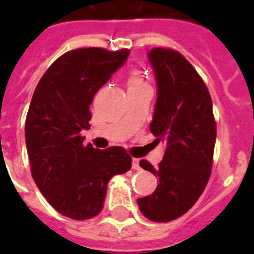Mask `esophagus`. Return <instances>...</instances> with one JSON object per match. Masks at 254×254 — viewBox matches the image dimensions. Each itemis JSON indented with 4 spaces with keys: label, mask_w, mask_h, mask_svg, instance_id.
I'll return each mask as SVG.
<instances>
[{
    "label": "esophagus",
    "mask_w": 254,
    "mask_h": 254,
    "mask_svg": "<svg viewBox=\"0 0 254 254\" xmlns=\"http://www.w3.org/2000/svg\"><path fill=\"white\" fill-rule=\"evenodd\" d=\"M131 169H133V170L141 169V167H139V159H137V158L131 159Z\"/></svg>",
    "instance_id": "1"
}]
</instances>
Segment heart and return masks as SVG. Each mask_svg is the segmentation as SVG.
Returning a JSON list of instances; mask_svg holds the SVG:
<instances>
[{"mask_svg": "<svg viewBox=\"0 0 254 254\" xmlns=\"http://www.w3.org/2000/svg\"><path fill=\"white\" fill-rule=\"evenodd\" d=\"M145 83L142 81V79L139 77V75L137 72H133L129 77V88L131 87H138V85H143Z\"/></svg>", "mask_w": 254, "mask_h": 254, "instance_id": "heart-1", "label": "heart"}]
</instances>
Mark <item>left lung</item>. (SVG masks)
Returning a JSON list of instances; mask_svg holds the SVG:
<instances>
[{
    "label": "left lung",
    "instance_id": "obj_1",
    "mask_svg": "<svg viewBox=\"0 0 254 254\" xmlns=\"http://www.w3.org/2000/svg\"><path fill=\"white\" fill-rule=\"evenodd\" d=\"M147 58L157 81L150 131L165 143L162 162L139 166L159 178L151 195L137 199L143 216L166 223L185 215L204 191L212 169L216 123L204 81L182 54L151 49Z\"/></svg>",
    "mask_w": 254,
    "mask_h": 254
}]
</instances>
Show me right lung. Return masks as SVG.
<instances>
[{"instance_id": "add662e5", "label": "right lung", "mask_w": 254, "mask_h": 254, "mask_svg": "<svg viewBox=\"0 0 254 254\" xmlns=\"http://www.w3.org/2000/svg\"><path fill=\"white\" fill-rule=\"evenodd\" d=\"M129 50H72L50 65L34 91L25 139L35 185L58 212L75 220L103 209L107 186L127 173L131 158L120 146L84 145L93 96L123 67Z\"/></svg>"}]
</instances>
